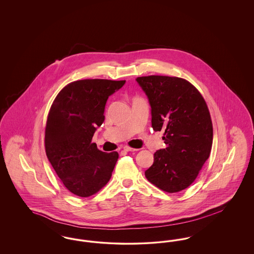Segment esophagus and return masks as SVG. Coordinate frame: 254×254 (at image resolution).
<instances>
[{
    "mask_svg": "<svg viewBox=\"0 0 254 254\" xmlns=\"http://www.w3.org/2000/svg\"><path fill=\"white\" fill-rule=\"evenodd\" d=\"M123 148H124L126 151H137V150H138L137 148H132V147H130V146H128V145H125Z\"/></svg>",
    "mask_w": 254,
    "mask_h": 254,
    "instance_id": "obj_1",
    "label": "esophagus"
}]
</instances>
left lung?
Returning <instances> with one entry per match:
<instances>
[{
    "instance_id": "left-lung-1",
    "label": "left lung",
    "mask_w": 254,
    "mask_h": 254,
    "mask_svg": "<svg viewBox=\"0 0 254 254\" xmlns=\"http://www.w3.org/2000/svg\"><path fill=\"white\" fill-rule=\"evenodd\" d=\"M136 82L148 99L152 128L165 131L167 145L154 153L145 177L164 191H181L193 183L210 154L213 128L207 106L185 79L151 75Z\"/></svg>"
}]
</instances>
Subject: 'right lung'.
<instances>
[{
    "label": "right lung",
    "mask_w": 254,
    "mask_h": 254,
    "mask_svg": "<svg viewBox=\"0 0 254 254\" xmlns=\"http://www.w3.org/2000/svg\"><path fill=\"white\" fill-rule=\"evenodd\" d=\"M126 81L86 79L65 85L49 110L45 145L52 168L73 194L88 197L109 181L119 158L91 143L97 127L105 121L110 95Z\"/></svg>",
    "instance_id": "1"
}]
</instances>
